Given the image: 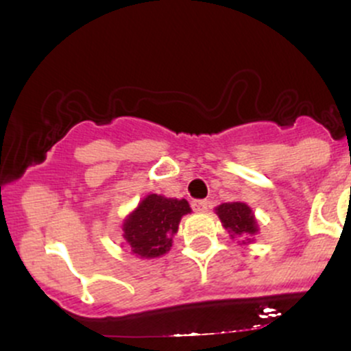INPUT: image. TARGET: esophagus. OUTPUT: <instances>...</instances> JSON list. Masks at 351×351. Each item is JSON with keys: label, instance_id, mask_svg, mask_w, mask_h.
Returning <instances> with one entry per match:
<instances>
[{"label": "esophagus", "instance_id": "34e87169", "mask_svg": "<svg viewBox=\"0 0 351 351\" xmlns=\"http://www.w3.org/2000/svg\"><path fill=\"white\" fill-rule=\"evenodd\" d=\"M191 208H193V211H196V213H206L209 208V203L206 199H195V201H191Z\"/></svg>", "mask_w": 351, "mask_h": 351}]
</instances>
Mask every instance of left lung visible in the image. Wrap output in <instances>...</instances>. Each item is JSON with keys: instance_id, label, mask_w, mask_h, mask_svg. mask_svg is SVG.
<instances>
[{"instance_id": "left-lung-1", "label": "left lung", "mask_w": 351, "mask_h": 351, "mask_svg": "<svg viewBox=\"0 0 351 351\" xmlns=\"http://www.w3.org/2000/svg\"><path fill=\"white\" fill-rule=\"evenodd\" d=\"M216 215L219 216L223 226L231 232V237H244L245 243H251V237L257 234V221L254 217L252 209L245 203H223L216 208ZM243 241V244H245Z\"/></svg>"}]
</instances>
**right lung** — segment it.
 <instances>
[{"mask_svg":"<svg viewBox=\"0 0 351 351\" xmlns=\"http://www.w3.org/2000/svg\"><path fill=\"white\" fill-rule=\"evenodd\" d=\"M191 213L186 199L148 195L123 221V239L128 251L142 259H153L170 251L180 221Z\"/></svg>","mask_w":351,"mask_h":351,"instance_id":"obj_1","label":"right lung"}]
</instances>
